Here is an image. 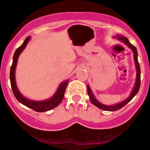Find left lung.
Instances as JSON below:
<instances>
[{
  "label": "left lung",
  "instance_id": "8db88e82",
  "mask_svg": "<svg viewBox=\"0 0 150 150\" xmlns=\"http://www.w3.org/2000/svg\"><path fill=\"white\" fill-rule=\"evenodd\" d=\"M117 37H118V39H119V40L121 41V42H124L125 44H127L128 47L130 48V49L132 50V51H133L134 61H135L136 70H137V78H136L135 85V87H134L133 90H132V92L131 93V94L130 95V97H129L127 99H125V101H123V102L119 103V104L116 105H114V106H106V105H104L101 104L100 102H99V101L95 99L94 96L93 95L92 90H91L90 88H89V85H87V93H88V95L89 97V99H90L91 102H92L94 106H97L98 108H101V109L104 110V111H117V110H119L121 108H123V106H125V105L128 104V102H130V101L132 100V98L137 94V93L138 92L139 89H140V64H139L138 60H137V49L135 48V46H134L133 45H132V44H130V42L128 41V39H127L126 37H123V36H117Z\"/></svg>",
  "mask_w": 150,
  "mask_h": 150
}]
</instances>
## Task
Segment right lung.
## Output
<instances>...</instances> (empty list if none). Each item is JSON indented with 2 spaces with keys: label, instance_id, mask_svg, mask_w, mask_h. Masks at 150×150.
Wrapping results in <instances>:
<instances>
[{
  "label": "right lung",
  "instance_id": "1",
  "mask_svg": "<svg viewBox=\"0 0 150 150\" xmlns=\"http://www.w3.org/2000/svg\"><path fill=\"white\" fill-rule=\"evenodd\" d=\"M30 39V37H27L25 39V42L22 44L20 47L18 48L15 51L13 56V64L11 65L10 68V84H11V87L13 89V94H14L15 98L18 99L19 102H20L25 106H27V107L32 108L34 111H37V112H44V111H49V110L53 109V108L56 107L61 101L63 100V97H64L65 91L66 89L67 85H68V82L69 80H66L65 82H63L61 85H59L57 89V92L56 94L53 96L51 99L49 100L44 101H31L29 99H26L20 94L19 92L18 87L16 86V83H15V68H16L17 63H18V59L20 54L23 51L24 49L27 46V43L29 42Z\"/></svg>",
  "mask_w": 150,
  "mask_h": 150
}]
</instances>
